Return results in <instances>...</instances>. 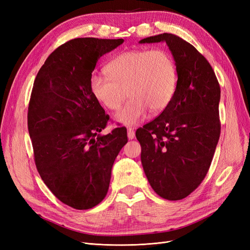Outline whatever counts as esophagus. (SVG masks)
<instances>
[{
	"instance_id": "obj_1",
	"label": "esophagus",
	"mask_w": 250,
	"mask_h": 250,
	"mask_svg": "<svg viewBox=\"0 0 250 250\" xmlns=\"http://www.w3.org/2000/svg\"><path fill=\"white\" fill-rule=\"evenodd\" d=\"M127 137H128V139H129V140L134 139V137H135V131L132 129V128H129V129L127 130Z\"/></svg>"
}]
</instances>
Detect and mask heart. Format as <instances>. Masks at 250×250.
Returning a JSON list of instances; mask_svg holds the SVG:
<instances>
[{"instance_id": "heart-1", "label": "heart", "mask_w": 250, "mask_h": 250, "mask_svg": "<svg viewBox=\"0 0 250 250\" xmlns=\"http://www.w3.org/2000/svg\"><path fill=\"white\" fill-rule=\"evenodd\" d=\"M107 76L93 74L89 87L103 106L117 110L131 99L117 115L124 125H137L148 110L161 112L175 94L177 70L172 56L163 49L131 50L121 53L105 67ZM128 93H127L126 92Z\"/></svg>"}]
</instances>
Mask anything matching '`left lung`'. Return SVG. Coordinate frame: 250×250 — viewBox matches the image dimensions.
I'll list each match as a JSON object with an SVG mask.
<instances>
[{"mask_svg": "<svg viewBox=\"0 0 250 250\" xmlns=\"http://www.w3.org/2000/svg\"><path fill=\"white\" fill-rule=\"evenodd\" d=\"M166 42L177 70L171 102L135 137L150 186L168 200L186 198L206 177L220 137V85L213 67L191 43L171 33L140 43Z\"/></svg>", "mask_w": 250, "mask_h": 250, "instance_id": "left-lung-1", "label": "left lung"}]
</instances>
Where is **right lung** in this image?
Masks as SVG:
<instances>
[{
	"instance_id": "right-lung-1",
	"label": "right lung",
	"mask_w": 250,
	"mask_h": 250,
	"mask_svg": "<svg viewBox=\"0 0 250 250\" xmlns=\"http://www.w3.org/2000/svg\"><path fill=\"white\" fill-rule=\"evenodd\" d=\"M123 42H66L51 53L33 83L28 130L36 169L55 197L73 208H92L105 198L112 165L128 141L124 127L99 134L109 116L89 87L98 59Z\"/></svg>"
}]
</instances>
